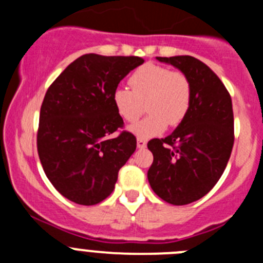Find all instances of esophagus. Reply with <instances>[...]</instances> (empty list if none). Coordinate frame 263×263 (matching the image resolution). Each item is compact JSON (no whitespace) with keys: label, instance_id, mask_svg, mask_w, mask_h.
Wrapping results in <instances>:
<instances>
[{"label":"esophagus","instance_id":"1","mask_svg":"<svg viewBox=\"0 0 263 263\" xmlns=\"http://www.w3.org/2000/svg\"><path fill=\"white\" fill-rule=\"evenodd\" d=\"M137 147L138 148H145L146 147V141L142 138L137 139Z\"/></svg>","mask_w":263,"mask_h":263}]
</instances>
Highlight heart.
<instances>
[{
	"label": "heart",
	"instance_id": "heart-1",
	"mask_svg": "<svg viewBox=\"0 0 263 263\" xmlns=\"http://www.w3.org/2000/svg\"><path fill=\"white\" fill-rule=\"evenodd\" d=\"M129 84L132 90L117 87L113 90L111 103L122 120L133 122L141 116L146 101L150 113L129 127L136 136L148 138L163 133L168 124H180L190 110L192 85L183 72L146 63L132 73Z\"/></svg>",
	"mask_w": 263,
	"mask_h": 263
}]
</instances>
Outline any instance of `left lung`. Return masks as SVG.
I'll list each match as a JSON object with an SVG mask.
<instances>
[{
  "instance_id": "obj_1",
  "label": "left lung",
  "mask_w": 263,
  "mask_h": 263,
  "mask_svg": "<svg viewBox=\"0 0 263 263\" xmlns=\"http://www.w3.org/2000/svg\"><path fill=\"white\" fill-rule=\"evenodd\" d=\"M157 60L188 76L192 101L173 133L147 143L154 155L147 179L160 199L184 205L215 187L231 158L234 142L232 99L215 72L196 58L158 57Z\"/></svg>"
}]
</instances>
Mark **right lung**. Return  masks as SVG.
<instances>
[{"instance_id":"1","label":"right lung","mask_w":263,"mask_h":263,"mask_svg":"<svg viewBox=\"0 0 263 263\" xmlns=\"http://www.w3.org/2000/svg\"><path fill=\"white\" fill-rule=\"evenodd\" d=\"M143 62L85 53L46 92L36 137L39 159L51 184L68 200L93 205L106 199L136 152L137 139L129 132L110 137L124 126L111 93Z\"/></svg>"}]
</instances>
